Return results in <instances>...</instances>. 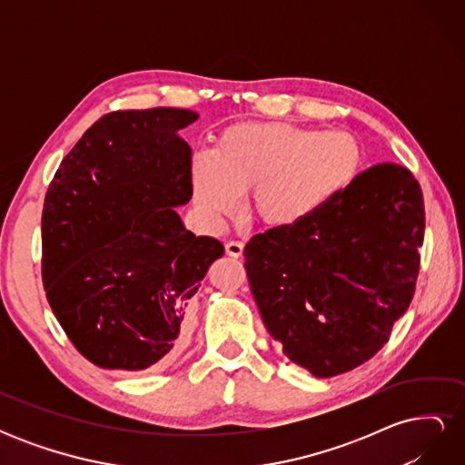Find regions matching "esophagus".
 Returning a JSON list of instances; mask_svg holds the SVG:
<instances>
[{
	"instance_id": "1",
	"label": "esophagus",
	"mask_w": 465,
	"mask_h": 465,
	"mask_svg": "<svg viewBox=\"0 0 465 465\" xmlns=\"http://www.w3.org/2000/svg\"><path fill=\"white\" fill-rule=\"evenodd\" d=\"M224 252H227V254L232 256V258H241L242 252H244V244L238 242V241H229L227 244H224Z\"/></svg>"
}]
</instances>
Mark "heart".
Here are the masks:
<instances>
[{
    "mask_svg": "<svg viewBox=\"0 0 465 465\" xmlns=\"http://www.w3.org/2000/svg\"><path fill=\"white\" fill-rule=\"evenodd\" d=\"M359 139L289 122H246L223 130L213 151L192 157L193 202L209 223L248 207L272 229H292L320 215L362 171Z\"/></svg>",
    "mask_w": 465,
    "mask_h": 465,
    "instance_id": "1",
    "label": "heart"
}]
</instances>
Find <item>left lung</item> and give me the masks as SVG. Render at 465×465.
<instances>
[{
	"label": "left lung",
	"instance_id": "obj_1",
	"mask_svg": "<svg viewBox=\"0 0 465 465\" xmlns=\"http://www.w3.org/2000/svg\"><path fill=\"white\" fill-rule=\"evenodd\" d=\"M425 205L407 168H367L320 215L244 248L252 294L283 353L316 378L378 353L413 299Z\"/></svg>",
	"mask_w": 465,
	"mask_h": 465
}]
</instances>
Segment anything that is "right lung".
I'll list each match as a JSON object with an SVG mask.
<instances>
[{"instance_id": "right-lung-1", "label": "right lung", "mask_w": 465, "mask_h": 465, "mask_svg": "<svg viewBox=\"0 0 465 465\" xmlns=\"http://www.w3.org/2000/svg\"><path fill=\"white\" fill-rule=\"evenodd\" d=\"M186 108L110 112L67 153L42 211V281L52 312L96 367L171 362L192 297L223 256L176 213L192 200Z\"/></svg>"}]
</instances>
